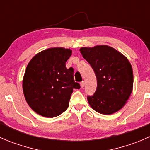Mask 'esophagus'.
I'll use <instances>...</instances> for the list:
<instances>
[{"mask_svg": "<svg viewBox=\"0 0 150 150\" xmlns=\"http://www.w3.org/2000/svg\"><path fill=\"white\" fill-rule=\"evenodd\" d=\"M80 84H81V88H84V86H85V82H84V81H82V82H81Z\"/></svg>", "mask_w": 150, "mask_h": 150, "instance_id": "obj_1", "label": "esophagus"}]
</instances>
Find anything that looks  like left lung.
<instances>
[{"label": "left lung", "mask_w": 150, "mask_h": 150, "mask_svg": "<svg viewBox=\"0 0 150 150\" xmlns=\"http://www.w3.org/2000/svg\"><path fill=\"white\" fill-rule=\"evenodd\" d=\"M83 57L95 72L97 87L88 102L97 112L111 115L125 105L133 90L134 76L131 63L112 47L100 45L80 49Z\"/></svg>", "instance_id": "obj_1"}]
</instances>
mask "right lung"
Instances as JSON below:
<instances>
[{"mask_svg":"<svg viewBox=\"0 0 150 150\" xmlns=\"http://www.w3.org/2000/svg\"><path fill=\"white\" fill-rule=\"evenodd\" d=\"M70 49L51 48L30 61L23 78V92L32 110L40 115L54 117L69 106L73 89L81 88L73 78L74 69L66 68Z\"/></svg>","mask_w":150,"mask_h":150,"instance_id":"1","label":"right lung"}]
</instances>
